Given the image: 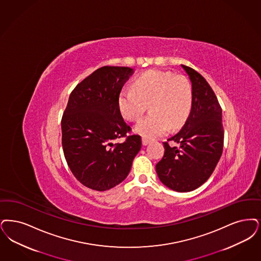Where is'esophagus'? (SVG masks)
Wrapping results in <instances>:
<instances>
[{
  "instance_id": "34e87169",
  "label": "esophagus",
  "mask_w": 261,
  "mask_h": 261,
  "mask_svg": "<svg viewBox=\"0 0 261 261\" xmlns=\"http://www.w3.org/2000/svg\"><path fill=\"white\" fill-rule=\"evenodd\" d=\"M142 143H143L144 146H146V145L149 144V140H147L146 138H143V139H142Z\"/></svg>"
}]
</instances>
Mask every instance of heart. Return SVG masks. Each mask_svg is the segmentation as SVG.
Masks as SVG:
<instances>
[{
  "label": "heart",
  "mask_w": 261,
  "mask_h": 261,
  "mask_svg": "<svg viewBox=\"0 0 261 261\" xmlns=\"http://www.w3.org/2000/svg\"><path fill=\"white\" fill-rule=\"evenodd\" d=\"M193 91L187 77L160 70L142 73L134 88L120 91L117 104L122 116L137 121L149 105L150 115L140 120L135 131L146 138H156L182 125L190 115Z\"/></svg>",
  "instance_id": "obj_1"
}]
</instances>
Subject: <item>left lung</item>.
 Wrapping results in <instances>:
<instances>
[{
    "mask_svg": "<svg viewBox=\"0 0 261 261\" xmlns=\"http://www.w3.org/2000/svg\"><path fill=\"white\" fill-rule=\"evenodd\" d=\"M193 91L190 115L181 130L163 143L164 156L156 164L157 176L167 188L188 192L201 187L217 166L223 148L222 111L207 81L195 70L180 65Z\"/></svg>",
    "mask_w": 261,
    "mask_h": 261,
    "instance_id": "8db88e82",
    "label": "left lung"
}]
</instances>
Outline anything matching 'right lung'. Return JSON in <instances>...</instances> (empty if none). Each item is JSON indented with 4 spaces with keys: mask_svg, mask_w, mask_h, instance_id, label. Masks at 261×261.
I'll return each mask as SVG.
<instances>
[{
    "mask_svg": "<svg viewBox=\"0 0 261 261\" xmlns=\"http://www.w3.org/2000/svg\"><path fill=\"white\" fill-rule=\"evenodd\" d=\"M133 73L129 67L99 68L69 97L61 121L63 151L73 176L86 188L105 191L122 182L142 147L139 135L114 144L131 130L117 99Z\"/></svg>",
    "mask_w": 261,
    "mask_h": 261,
    "instance_id": "add662e5",
    "label": "right lung"
}]
</instances>
